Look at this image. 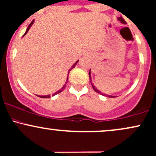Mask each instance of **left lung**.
Listing matches in <instances>:
<instances>
[{"label": "left lung", "instance_id": "obj_1", "mask_svg": "<svg viewBox=\"0 0 156 156\" xmlns=\"http://www.w3.org/2000/svg\"><path fill=\"white\" fill-rule=\"evenodd\" d=\"M118 20H120V21L121 22V23H124V24H126V21H125V20L124 19V18H122V17H120V18H118ZM89 76H90V82H91V83H92V81H91V72H90H90H89ZM92 88H93V90H95V92H98V93H99V94H101V95H107V97H109V98H113L114 96H112V95H106V94H103L101 92V91H99V90H98L96 88H95V86H94L93 84H92Z\"/></svg>", "mask_w": 156, "mask_h": 156}]
</instances>
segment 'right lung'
I'll return each mask as SVG.
<instances>
[{"label": "right lung", "mask_w": 156, "mask_h": 156, "mask_svg": "<svg viewBox=\"0 0 156 156\" xmlns=\"http://www.w3.org/2000/svg\"><path fill=\"white\" fill-rule=\"evenodd\" d=\"M33 23H34V20H32V22H31V23H30V24L28 26V27H27V31H26V32H25V34H24V35H23V36H24V35H26V34H27V32H28V31H29V30H30V29L31 26H32V24H33ZM78 61H76V62H75V64H74V65H73V66H72V67H71V69H70L69 70V71H70V70H71L72 69H73V68H74V67H75V65H76V64H77V63H78ZM68 76H69V75H68ZM68 76H67V79H66V83H67V80H68ZM65 87H66V84H65V85H64V87H62V88H61V90H58V91H57V92H55V93H54V94H53V95H57V94H58V93H60V92H62V91H63V90H64ZM38 97H40V98H50V95H38Z\"/></svg>", "instance_id": "1"}]
</instances>
